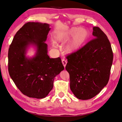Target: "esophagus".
Masks as SVG:
<instances>
[{
  "label": "esophagus",
  "mask_w": 122,
  "mask_h": 122,
  "mask_svg": "<svg viewBox=\"0 0 122 122\" xmlns=\"http://www.w3.org/2000/svg\"><path fill=\"white\" fill-rule=\"evenodd\" d=\"M62 63L64 67V68H65L66 65V63H67V61H66V60H65V59H62Z\"/></svg>",
  "instance_id": "obj_1"
}]
</instances>
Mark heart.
Masks as SVG:
<instances>
[{
  "mask_svg": "<svg viewBox=\"0 0 122 122\" xmlns=\"http://www.w3.org/2000/svg\"><path fill=\"white\" fill-rule=\"evenodd\" d=\"M90 37V32L86 28L72 27L70 29L61 31L56 33L54 36V41L57 43H63L69 40L64 46L63 50L66 54H72L81 49L86 43ZM53 48H56V43L52 41Z\"/></svg>",
  "mask_w": 122,
  "mask_h": 122,
  "instance_id": "heart-1",
  "label": "heart"
}]
</instances>
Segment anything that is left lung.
<instances>
[{"mask_svg":"<svg viewBox=\"0 0 122 122\" xmlns=\"http://www.w3.org/2000/svg\"><path fill=\"white\" fill-rule=\"evenodd\" d=\"M93 30L95 38L66 56L70 87L82 100L94 97L107 85L113 63V51L107 35L97 27Z\"/></svg>","mask_w":122,"mask_h":122,"instance_id":"1","label":"left lung"}]
</instances>
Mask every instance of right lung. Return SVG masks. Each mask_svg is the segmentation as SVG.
<instances>
[{"mask_svg":"<svg viewBox=\"0 0 122 122\" xmlns=\"http://www.w3.org/2000/svg\"><path fill=\"white\" fill-rule=\"evenodd\" d=\"M50 25L25 24L14 36L8 51V71L20 91L29 97H46L53 87L54 77L64 70L61 58H50L45 43ZM30 45L36 48L32 58L26 56Z\"/></svg>","mask_w":122,"mask_h":122,"instance_id":"right-lung-1","label":"right lung"}]
</instances>
